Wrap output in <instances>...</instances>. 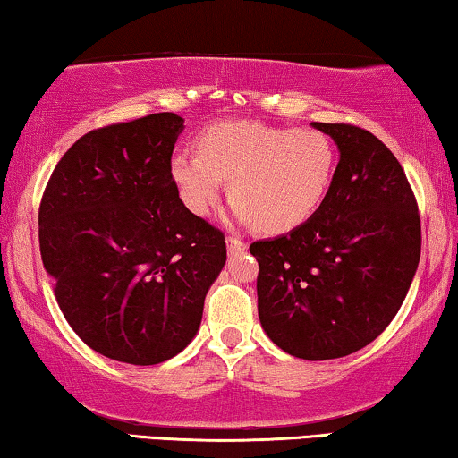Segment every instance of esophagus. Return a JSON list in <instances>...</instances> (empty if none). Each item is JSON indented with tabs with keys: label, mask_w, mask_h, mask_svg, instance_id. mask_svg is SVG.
I'll return each mask as SVG.
<instances>
[{
	"label": "esophagus",
	"mask_w": 458,
	"mask_h": 458,
	"mask_svg": "<svg viewBox=\"0 0 458 458\" xmlns=\"http://www.w3.org/2000/svg\"><path fill=\"white\" fill-rule=\"evenodd\" d=\"M248 248V243L242 240V237H235V235H229L227 237V250L229 254H237V252H243V250Z\"/></svg>",
	"instance_id": "1"
}]
</instances>
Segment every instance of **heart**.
Returning <instances> with one entry per match:
<instances>
[{
	"label": "heart",
	"mask_w": 458,
	"mask_h": 458,
	"mask_svg": "<svg viewBox=\"0 0 458 458\" xmlns=\"http://www.w3.org/2000/svg\"><path fill=\"white\" fill-rule=\"evenodd\" d=\"M196 152L174 154L168 165L185 208L208 215L227 179L231 216L267 233H285L315 216L337 165L334 141L321 131L256 121L212 124L198 135Z\"/></svg>",
	"instance_id": "b5f03b06"
}]
</instances>
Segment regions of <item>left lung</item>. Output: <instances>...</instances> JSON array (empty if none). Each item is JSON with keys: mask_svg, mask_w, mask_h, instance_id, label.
Returning a JSON list of instances; mask_svg holds the SVG:
<instances>
[{"mask_svg": "<svg viewBox=\"0 0 458 458\" xmlns=\"http://www.w3.org/2000/svg\"><path fill=\"white\" fill-rule=\"evenodd\" d=\"M335 141L334 183L304 225L250 246L259 318L287 354L329 360L371 344L403 306L421 256L406 174L373 133L312 123Z\"/></svg>", "mask_w": 458, "mask_h": 458, "instance_id": "obj_1", "label": "left lung"}]
</instances>
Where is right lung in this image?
<instances>
[{"label": "right lung", "mask_w": 458, "mask_h": 458, "mask_svg": "<svg viewBox=\"0 0 458 458\" xmlns=\"http://www.w3.org/2000/svg\"><path fill=\"white\" fill-rule=\"evenodd\" d=\"M183 123L160 112L91 131L41 199V259L62 315L129 365H158L196 337L227 260L225 235L185 208L168 173Z\"/></svg>", "instance_id": "1"}]
</instances>
